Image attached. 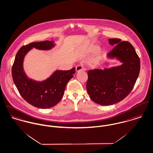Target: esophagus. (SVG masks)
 <instances>
[{"label": "esophagus", "instance_id": "34e87169", "mask_svg": "<svg viewBox=\"0 0 153 153\" xmlns=\"http://www.w3.org/2000/svg\"><path fill=\"white\" fill-rule=\"evenodd\" d=\"M83 70H85V69H84L83 66L81 65H79L76 66V72H79V71H83Z\"/></svg>", "mask_w": 153, "mask_h": 153}]
</instances>
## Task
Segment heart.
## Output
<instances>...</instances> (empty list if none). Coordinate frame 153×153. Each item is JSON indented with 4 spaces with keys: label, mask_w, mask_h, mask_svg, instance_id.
<instances>
[{
    "label": "heart",
    "mask_w": 153,
    "mask_h": 153,
    "mask_svg": "<svg viewBox=\"0 0 153 153\" xmlns=\"http://www.w3.org/2000/svg\"><path fill=\"white\" fill-rule=\"evenodd\" d=\"M99 48V46L96 44H89L88 46H86V47L85 48V53H88V54H91V53H94L96 51H97V50ZM99 59V56H97L93 61V63L95 64L97 61V60Z\"/></svg>",
    "instance_id": "b5f03b06"
}]
</instances>
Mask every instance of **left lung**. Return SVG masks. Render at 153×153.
I'll use <instances>...</instances> for the list:
<instances>
[{
    "label": "left lung",
    "mask_w": 153,
    "mask_h": 153,
    "mask_svg": "<svg viewBox=\"0 0 153 153\" xmlns=\"http://www.w3.org/2000/svg\"><path fill=\"white\" fill-rule=\"evenodd\" d=\"M109 43L115 47L107 56L116 58L122 64L104 70H89L86 83L91 99L103 106L111 105L124 99L133 89L140 70L139 56L129 42L111 39Z\"/></svg>",
    "instance_id": "obj_1"
}]
</instances>
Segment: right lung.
<instances>
[{
	"mask_svg": "<svg viewBox=\"0 0 153 153\" xmlns=\"http://www.w3.org/2000/svg\"><path fill=\"white\" fill-rule=\"evenodd\" d=\"M55 45L54 41H44L22 47L16 54L12 69L13 80L20 95L30 105L41 109L52 108L61 100L67 84L75 73V68L56 70L47 79L36 81L27 76L23 70V60L33 48L49 50Z\"/></svg>",
	"mask_w": 153,
	"mask_h": 153,
	"instance_id": "add662e5",
	"label": "right lung"
}]
</instances>
